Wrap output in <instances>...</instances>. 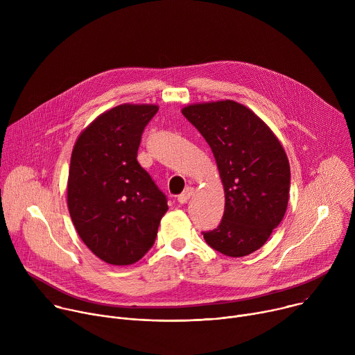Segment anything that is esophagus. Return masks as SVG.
Segmentation results:
<instances>
[{
  "instance_id": "obj_1",
  "label": "esophagus",
  "mask_w": 355,
  "mask_h": 355,
  "mask_svg": "<svg viewBox=\"0 0 355 355\" xmlns=\"http://www.w3.org/2000/svg\"><path fill=\"white\" fill-rule=\"evenodd\" d=\"M193 191H195V189H193L192 187L185 188V191L177 196V200L180 202V204H185V202H187V200L193 195Z\"/></svg>"
}]
</instances>
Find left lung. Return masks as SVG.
<instances>
[{
  "label": "left lung",
  "instance_id": "1",
  "mask_svg": "<svg viewBox=\"0 0 355 355\" xmlns=\"http://www.w3.org/2000/svg\"><path fill=\"white\" fill-rule=\"evenodd\" d=\"M181 112L211 146L225 188L222 222L202 234L225 256H248L264 245L286 212L291 168L285 150L254 112L234 101L193 104Z\"/></svg>",
  "mask_w": 355,
  "mask_h": 355
}]
</instances>
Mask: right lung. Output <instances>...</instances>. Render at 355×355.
Listing matches in <instances>:
<instances>
[{"instance_id":"1","label":"right lung","mask_w":355,"mask_h":355,"mask_svg":"<svg viewBox=\"0 0 355 355\" xmlns=\"http://www.w3.org/2000/svg\"><path fill=\"white\" fill-rule=\"evenodd\" d=\"M157 105H118L78 136L70 162L67 205L94 254L112 266L139 261L155 244L167 198L137 163L146 125Z\"/></svg>"}]
</instances>
